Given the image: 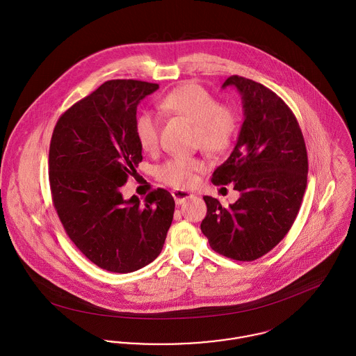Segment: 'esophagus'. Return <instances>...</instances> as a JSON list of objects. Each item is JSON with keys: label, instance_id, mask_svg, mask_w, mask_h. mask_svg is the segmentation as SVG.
Returning a JSON list of instances; mask_svg holds the SVG:
<instances>
[{"label": "esophagus", "instance_id": "esophagus-1", "mask_svg": "<svg viewBox=\"0 0 356 356\" xmlns=\"http://www.w3.org/2000/svg\"><path fill=\"white\" fill-rule=\"evenodd\" d=\"M172 197H174L175 203L182 204L185 200L195 197V195H193V193H191V192L182 191V189H174V191H172Z\"/></svg>", "mask_w": 356, "mask_h": 356}]
</instances>
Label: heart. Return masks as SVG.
<instances>
[{"label":"heart","instance_id":"1","mask_svg":"<svg viewBox=\"0 0 356 356\" xmlns=\"http://www.w3.org/2000/svg\"><path fill=\"white\" fill-rule=\"evenodd\" d=\"M159 109L164 115L192 122L196 126L197 143L207 152L223 153L234 138V113L220 106V102L197 83L189 82L174 89L160 100ZM136 134L144 151H156L160 137L159 119L151 113L140 115L136 120ZM202 168L203 164L196 159L174 157L160 167L159 177L172 186L186 188L196 181V172Z\"/></svg>","mask_w":356,"mask_h":356}]
</instances>
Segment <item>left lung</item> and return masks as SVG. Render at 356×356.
<instances>
[{
  "label": "left lung",
  "mask_w": 356,
  "mask_h": 356,
  "mask_svg": "<svg viewBox=\"0 0 356 356\" xmlns=\"http://www.w3.org/2000/svg\"><path fill=\"white\" fill-rule=\"evenodd\" d=\"M241 96L244 122L227 160L212 174L213 185L234 184L240 197L229 208L204 196L202 232L226 257L252 261L270 252L289 232L305 196L308 159L300 126L274 92L238 75L222 88Z\"/></svg>",
  "instance_id": "left-lung-1"
}]
</instances>
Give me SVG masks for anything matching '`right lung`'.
Listing matches in <instances>:
<instances>
[{
    "label": "right lung",
    "instance_id": "right-lung-1",
    "mask_svg": "<svg viewBox=\"0 0 356 356\" xmlns=\"http://www.w3.org/2000/svg\"><path fill=\"white\" fill-rule=\"evenodd\" d=\"M157 89L143 81H108L68 108L51 134L53 205L76 248L106 271L131 273L149 264L172 222L175 202L165 189L144 202L122 195L143 160L137 106Z\"/></svg>",
    "mask_w": 356,
    "mask_h": 356
}]
</instances>
